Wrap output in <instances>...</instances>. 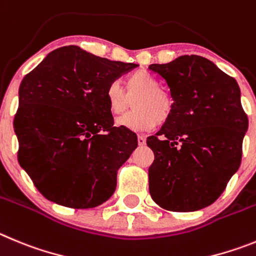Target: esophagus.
<instances>
[{
	"label": "esophagus",
	"mask_w": 256,
	"mask_h": 256,
	"mask_svg": "<svg viewBox=\"0 0 256 256\" xmlns=\"http://www.w3.org/2000/svg\"><path fill=\"white\" fill-rule=\"evenodd\" d=\"M145 136H142V135H138V142H139V145H145Z\"/></svg>",
	"instance_id": "obj_1"
}]
</instances>
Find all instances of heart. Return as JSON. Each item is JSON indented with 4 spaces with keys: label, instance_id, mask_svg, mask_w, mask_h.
<instances>
[{
    "label": "heart",
    "instance_id": "b5f03b06",
    "mask_svg": "<svg viewBox=\"0 0 256 256\" xmlns=\"http://www.w3.org/2000/svg\"><path fill=\"white\" fill-rule=\"evenodd\" d=\"M124 84L125 90L117 82H110L104 93L108 111L112 114H122L134 100L135 110L120 117L117 125L132 131H148L171 117L174 98L160 88L158 79L148 71H134L126 76Z\"/></svg>",
    "mask_w": 256,
    "mask_h": 256
}]
</instances>
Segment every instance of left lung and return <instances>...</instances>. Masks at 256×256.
Here are the masks:
<instances>
[{
    "instance_id": "1",
    "label": "left lung",
    "mask_w": 256,
    "mask_h": 256,
    "mask_svg": "<svg viewBox=\"0 0 256 256\" xmlns=\"http://www.w3.org/2000/svg\"><path fill=\"white\" fill-rule=\"evenodd\" d=\"M167 82L174 112L146 139L154 153L149 192L171 212H194L220 196L242 156L248 114L236 80L204 57L149 66Z\"/></svg>"
}]
</instances>
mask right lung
Instances as JSON below:
<instances>
[{
  "mask_svg": "<svg viewBox=\"0 0 256 256\" xmlns=\"http://www.w3.org/2000/svg\"><path fill=\"white\" fill-rule=\"evenodd\" d=\"M136 66L66 46L25 75L14 118L18 160L46 199L86 209L112 196L138 138L114 126L104 93Z\"/></svg>",
  "mask_w": 256,
  "mask_h": 256,
  "instance_id": "1",
  "label": "right lung"
}]
</instances>
